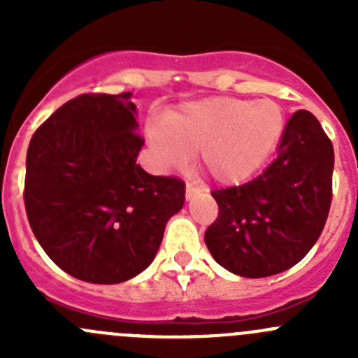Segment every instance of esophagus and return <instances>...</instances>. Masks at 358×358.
I'll list each match as a JSON object with an SVG mask.
<instances>
[{
    "label": "esophagus",
    "mask_w": 358,
    "mask_h": 358,
    "mask_svg": "<svg viewBox=\"0 0 358 358\" xmlns=\"http://www.w3.org/2000/svg\"><path fill=\"white\" fill-rule=\"evenodd\" d=\"M199 194H201V189H197L194 183H187V187H185V197H187V199L190 201L192 197L199 196Z\"/></svg>",
    "instance_id": "1"
}]
</instances>
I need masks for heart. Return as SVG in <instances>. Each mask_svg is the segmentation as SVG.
<instances>
[{
  "mask_svg": "<svg viewBox=\"0 0 358 358\" xmlns=\"http://www.w3.org/2000/svg\"><path fill=\"white\" fill-rule=\"evenodd\" d=\"M286 126V112L272 100L211 96L182 103L166 114L164 122L152 121L147 138L162 169L182 168L197 152L213 180L234 185L265 166Z\"/></svg>",
  "mask_w": 358,
  "mask_h": 358,
  "instance_id": "heart-1",
  "label": "heart"
}]
</instances>
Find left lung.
Wrapping results in <instances>:
<instances>
[{"instance_id":"8db88e82","label":"left lung","mask_w":358,"mask_h":358,"mask_svg":"<svg viewBox=\"0 0 358 358\" xmlns=\"http://www.w3.org/2000/svg\"><path fill=\"white\" fill-rule=\"evenodd\" d=\"M333 168V143L320 122L312 112H294L277 157L262 175L211 192L218 216L204 241L216 263L259 279L301 262L326 225Z\"/></svg>"}]
</instances>
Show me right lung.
Returning <instances> with one entry per match:
<instances>
[{"mask_svg":"<svg viewBox=\"0 0 358 358\" xmlns=\"http://www.w3.org/2000/svg\"><path fill=\"white\" fill-rule=\"evenodd\" d=\"M133 93H86L36 129L25 159L24 202L36 239L57 266L92 284H119L156 258L185 183L136 164Z\"/></svg>","mask_w":358,"mask_h":358,"instance_id":"1","label":"right lung"}]
</instances>
